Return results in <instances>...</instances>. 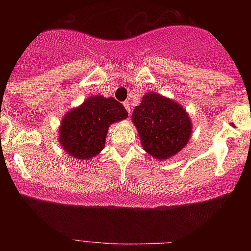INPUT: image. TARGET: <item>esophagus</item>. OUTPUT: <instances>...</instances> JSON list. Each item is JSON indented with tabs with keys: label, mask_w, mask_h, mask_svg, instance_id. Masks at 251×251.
Instances as JSON below:
<instances>
[{
	"label": "esophagus",
	"mask_w": 251,
	"mask_h": 251,
	"mask_svg": "<svg viewBox=\"0 0 251 251\" xmlns=\"http://www.w3.org/2000/svg\"><path fill=\"white\" fill-rule=\"evenodd\" d=\"M124 106H125V108L127 109L128 114H131V109H132V106H131V103H129L128 101H125V102H124Z\"/></svg>",
	"instance_id": "obj_1"
}]
</instances>
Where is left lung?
<instances>
[{
    "mask_svg": "<svg viewBox=\"0 0 251 251\" xmlns=\"http://www.w3.org/2000/svg\"><path fill=\"white\" fill-rule=\"evenodd\" d=\"M132 122L143 149L157 159H168L184 149L192 132L188 112L175 100L157 93H146L135 106Z\"/></svg>",
    "mask_w": 251,
    "mask_h": 251,
    "instance_id": "1",
    "label": "left lung"
}]
</instances>
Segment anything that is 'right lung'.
I'll return each mask as SVG.
<instances>
[{
  "label": "right lung",
  "mask_w": 251,
  "mask_h": 251,
  "mask_svg": "<svg viewBox=\"0 0 251 251\" xmlns=\"http://www.w3.org/2000/svg\"><path fill=\"white\" fill-rule=\"evenodd\" d=\"M127 116L125 107L113 98L89 97L63 117L59 142L73 158L88 160L101 152L109 126Z\"/></svg>",
  "instance_id": "obj_1"
}]
</instances>
